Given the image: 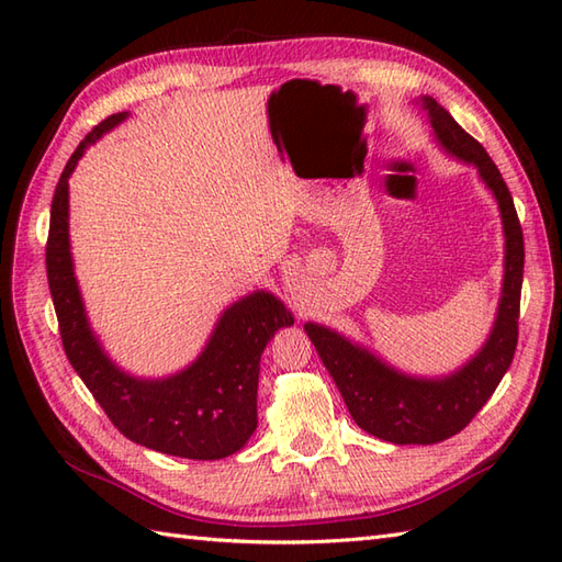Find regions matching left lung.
I'll list each match as a JSON object with an SVG mask.
<instances>
[{"label":"left lung","mask_w":562,"mask_h":562,"mask_svg":"<svg viewBox=\"0 0 562 562\" xmlns=\"http://www.w3.org/2000/svg\"><path fill=\"white\" fill-rule=\"evenodd\" d=\"M420 101L439 147L475 166L481 181L497 200L505 232V278L495 324L483 348L457 372L439 379L398 372L338 330L304 324L306 336L336 381L352 420L364 432L393 445H437L461 432L503 381L519 338L524 236L515 200L481 142L465 133L432 97Z\"/></svg>","instance_id":"left-lung-1"}]
</instances>
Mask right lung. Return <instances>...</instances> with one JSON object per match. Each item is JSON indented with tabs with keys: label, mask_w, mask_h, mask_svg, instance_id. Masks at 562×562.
Masks as SVG:
<instances>
[{
	"label": "right lung",
	"mask_w": 562,
	"mask_h": 562,
	"mask_svg": "<svg viewBox=\"0 0 562 562\" xmlns=\"http://www.w3.org/2000/svg\"><path fill=\"white\" fill-rule=\"evenodd\" d=\"M127 115L125 111L105 117L79 142L53 195L45 266L63 348L93 398L127 439L181 459H224L256 432L260 355L274 333L294 324V316L270 292L248 294L224 308L198 360L166 379L133 376L105 355L89 326L71 262L69 176L83 151Z\"/></svg>",
	"instance_id": "obj_1"
}]
</instances>
